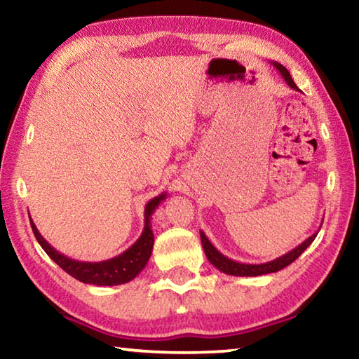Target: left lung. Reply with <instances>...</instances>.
I'll use <instances>...</instances> for the list:
<instances>
[{"label":"left lung","instance_id":"1","mask_svg":"<svg viewBox=\"0 0 359 359\" xmlns=\"http://www.w3.org/2000/svg\"><path fill=\"white\" fill-rule=\"evenodd\" d=\"M274 65V68L280 72L282 77L285 79V82H287L291 88L297 90L299 92V88L296 87V83L293 82V79H291L288 69L285 68L283 65L277 63V62H271ZM318 233L312 234L311 238L306 239L302 242V244L297 245L293 250L282 255V257H278L272 261H267V263H261V264H247V263H239V261H234L228 257H224L223 253H220L217 250V248L210 244V241L208 239V236H205L203 231H201V242H203V248H204V253L208 259L210 261L212 264H214L218 271L224 272V274L228 276H236V277H257V276H264V274H271V272H277L283 269V267H287L288 264L293 263V261L299 257V255L306 250V248L312 244L313 239L317 238Z\"/></svg>","mask_w":359,"mask_h":359}]
</instances>
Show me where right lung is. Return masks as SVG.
I'll use <instances>...</instances> for the list:
<instances>
[{"label": "right lung", "mask_w": 359, "mask_h": 359, "mask_svg": "<svg viewBox=\"0 0 359 359\" xmlns=\"http://www.w3.org/2000/svg\"><path fill=\"white\" fill-rule=\"evenodd\" d=\"M165 199L166 193H161L160 196L150 199V201L145 204L144 231L141 238H139L128 250L120 253L118 257H114L106 261H98V263L77 261L66 257L63 253H60L42 238L32 218H29V223H32L34 238L39 242V245L44 248V252L48 257L55 261L65 272H68L71 277H74L83 283L100 285V287H114V285L131 282L133 278L144 269L145 264H147L151 255V248H154V231H151L150 218L155 209L158 208V204L165 201Z\"/></svg>", "instance_id": "right-lung-1"}]
</instances>
